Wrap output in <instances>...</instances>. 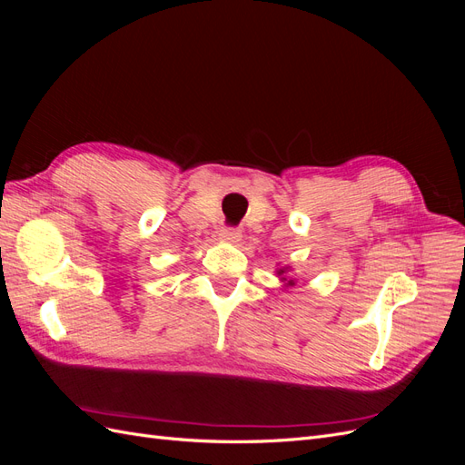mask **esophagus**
<instances>
[{
	"instance_id": "34e87169",
	"label": "esophagus",
	"mask_w": 465,
	"mask_h": 465,
	"mask_svg": "<svg viewBox=\"0 0 465 465\" xmlns=\"http://www.w3.org/2000/svg\"><path fill=\"white\" fill-rule=\"evenodd\" d=\"M241 236H242V231L236 227H227V224H224V227L219 229V238H223V241L227 242H238L241 241Z\"/></svg>"
}]
</instances>
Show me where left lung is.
<instances>
[{
  "label": "left lung",
  "instance_id": "obj_1",
  "mask_svg": "<svg viewBox=\"0 0 465 465\" xmlns=\"http://www.w3.org/2000/svg\"><path fill=\"white\" fill-rule=\"evenodd\" d=\"M277 275H279L281 279H283V281H287V277H285V270H279V272H277ZM287 285H294V281H292V279H289V283H287Z\"/></svg>",
  "mask_w": 465,
  "mask_h": 465
}]
</instances>
